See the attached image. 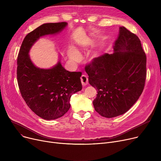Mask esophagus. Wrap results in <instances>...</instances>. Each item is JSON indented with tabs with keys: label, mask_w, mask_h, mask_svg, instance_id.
Listing matches in <instances>:
<instances>
[{
	"label": "esophagus",
	"mask_w": 161,
	"mask_h": 161,
	"mask_svg": "<svg viewBox=\"0 0 161 161\" xmlns=\"http://www.w3.org/2000/svg\"><path fill=\"white\" fill-rule=\"evenodd\" d=\"M81 83H82V86H87L88 84V78L87 76L85 74H83L81 76Z\"/></svg>",
	"instance_id": "obj_1"
}]
</instances>
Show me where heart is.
<instances>
[{
	"label": "heart",
	"instance_id": "obj_1",
	"mask_svg": "<svg viewBox=\"0 0 161 161\" xmlns=\"http://www.w3.org/2000/svg\"><path fill=\"white\" fill-rule=\"evenodd\" d=\"M68 57L72 61L79 62L81 60V55L78 49L70 48L68 51Z\"/></svg>",
	"mask_w": 161,
	"mask_h": 161
}]
</instances>
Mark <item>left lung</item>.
I'll return each instance as SVG.
<instances>
[{"mask_svg": "<svg viewBox=\"0 0 161 161\" xmlns=\"http://www.w3.org/2000/svg\"><path fill=\"white\" fill-rule=\"evenodd\" d=\"M114 49L86 66L90 85L98 91L92 102L95 111L107 118L129 110L142 93L146 78V55L136 35L120 27Z\"/></svg>", "mask_w": 161, "mask_h": 161, "instance_id": "obj_1", "label": "left lung"}]
</instances>
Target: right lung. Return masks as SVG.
<instances>
[{
	"label": "right lung",
	"instance_id": "obj_1",
	"mask_svg": "<svg viewBox=\"0 0 161 161\" xmlns=\"http://www.w3.org/2000/svg\"><path fill=\"white\" fill-rule=\"evenodd\" d=\"M67 25H40L25 36L18 57L17 78L21 96L31 110L46 120L58 119L69 111L71 96L82 89L81 72L65 70L60 60L51 69H40L32 63L29 51L40 37L61 32Z\"/></svg>",
	"mask_w": 161,
	"mask_h": 161
}]
</instances>
